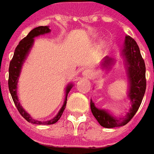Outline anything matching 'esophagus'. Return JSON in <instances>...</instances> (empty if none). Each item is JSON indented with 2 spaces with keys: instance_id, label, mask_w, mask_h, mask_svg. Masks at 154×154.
Returning a JSON list of instances; mask_svg holds the SVG:
<instances>
[{
  "instance_id": "obj_1",
  "label": "esophagus",
  "mask_w": 154,
  "mask_h": 154,
  "mask_svg": "<svg viewBox=\"0 0 154 154\" xmlns=\"http://www.w3.org/2000/svg\"><path fill=\"white\" fill-rule=\"evenodd\" d=\"M82 74H83V76H85L86 77H90L91 76V72L90 71V70H87V69H86V70H85V71L83 72Z\"/></svg>"
}]
</instances>
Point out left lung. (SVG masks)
Instances as JSON below:
<instances>
[{
  "instance_id": "obj_1",
  "label": "left lung",
  "mask_w": 154,
  "mask_h": 154,
  "mask_svg": "<svg viewBox=\"0 0 154 154\" xmlns=\"http://www.w3.org/2000/svg\"><path fill=\"white\" fill-rule=\"evenodd\" d=\"M124 55L126 56V63L128 65V77L130 80V91L128 96L132 103L131 112L122 120L117 119L108 113L104 110L95 108L94 103L91 100V109L92 114L96 118L98 122L106 128H113L118 126H125L131 120L140 108L144 98L146 90V78H145V63L142 58L140 48L135 40L130 36H126L125 45L123 49ZM112 60L105 58L103 65L111 63Z\"/></svg>"
}]
</instances>
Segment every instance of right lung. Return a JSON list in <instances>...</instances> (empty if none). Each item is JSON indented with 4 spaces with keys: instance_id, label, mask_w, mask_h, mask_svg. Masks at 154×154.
<instances>
[{
    "instance_id": "right-lung-1",
    "label": "right lung",
    "mask_w": 154,
    "mask_h": 154,
    "mask_svg": "<svg viewBox=\"0 0 154 154\" xmlns=\"http://www.w3.org/2000/svg\"><path fill=\"white\" fill-rule=\"evenodd\" d=\"M51 30L49 29L47 26H40L37 28H34L28 34V36L24 37L23 39L20 41L19 45H17L15 48L14 53V56L12 60L10 63V67H9V80H8V85H9V90H10V94L12 96L14 105L16 106L18 111L19 113L21 114L23 118L28 121V122L31 123L36 124V125H51V124H54L57 122L59 119L61 118L63 112L64 111V109L66 107V103H67V96H68V93L72 88V85L68 86L67 87V94H66V100L64 101L63 105L60 109L58 115L55 118L51 119L47 122H40V121L35 120L33 118L30 117V115L25 112L24 109H23L22 106L20 105V103L18 100V96H17L16 89H17V82H18V78H19V72L21 70V67H22L23 62L24 61L26 55L28 54V52L29 51L30 48L32 47V45L33 44V38L35 36L42 35V34L48 33L50 32Z\"/></svg>"
}]
</instances>
